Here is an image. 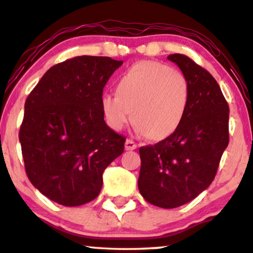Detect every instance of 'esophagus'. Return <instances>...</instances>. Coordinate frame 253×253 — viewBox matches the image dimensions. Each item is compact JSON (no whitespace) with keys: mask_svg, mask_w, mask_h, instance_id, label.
<instances>
[{"mask_svg":"<svg viewBox=\"0 0 253 253\" xmlns=\"http://www.w3.org/2000/svg\"><path fill=\"white\" fill-rule=\"evenodd\" d=\"M136 148H137V144L135 143L133 140H130V138H127L126 142H125V149H126V150H135Z\"/></svg>","mask_w":253,"mask_h":253,"instance_id":"34e87169","label":"esophagus"}]
</instances>
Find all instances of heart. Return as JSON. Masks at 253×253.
<instances>
[{
	"mask_svg": "<svg viewBox=\"0 0 253 253\" xmlns=\"http://www.w3.org/2000/svg\"><path fill=\"white\" fill-rule=\"evenodd\" d=\"M117 94L101 98L105 122L122 130L131 119L136 129L159 141L175 131L186 116L190 98L187 77L158 62L143 60L125 71L117 81Z\"/></svg>",
	"mask_w": 253,
	"mask_h": 253,
	"instance_id": "1",
	"label": "heart"
}]
</instances>
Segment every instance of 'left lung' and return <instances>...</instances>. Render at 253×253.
I'll return each instance as SVG.
<instances>
[{
  "mask_svg": "<svg viewBox=\"0 0 253 253\" xmlns=\"http://www.w3.org/2000/svg\"><path fill=\"white\" fill-rule=\"evenodd\" d=\"M187 77L190 98L179 128L155 145L140 148L138 190L152 205L174 209L205 190L229 143V106L210 72L186 55L173 54Z\"/></svg>",
  "mask_w": 253,
  "mask_h": 253,
  "instance_id": "8db88e82",
  "label": "left lung"
}]
</instances>
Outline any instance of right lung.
<instances>
[{
  "label": "right lung",
  "instance_id": "right-lung-1",
  "mask_svg": "<svg viewBox=\"0 0 253 253\" xmlns=\"http://www.w3.org/2000/svg\"><path fill=\"white\" fill-rule=\"evenodd\" d=\"M123 60L78 56L50 67L25 102L19 130L25 170L51 201L79 206L98 196L103 172L126 137L104 122L103 88Z\"/></svg>",
  "mask_w": 253,
  "mask_h": 253
}]
</instances>
